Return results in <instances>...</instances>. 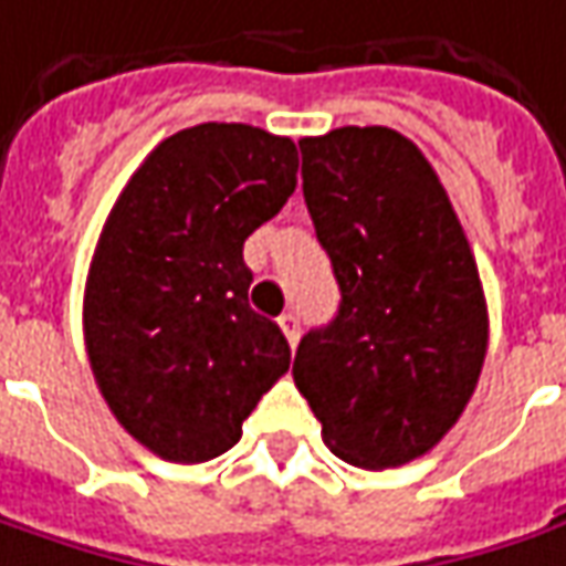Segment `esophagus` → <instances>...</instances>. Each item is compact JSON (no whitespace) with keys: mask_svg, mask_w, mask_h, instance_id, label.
Masks as SVG:
<instances>
[{"mask_svg":"<svg viewBox=\"0 0 566 566\" xmlns=\"http://www.w3.org/2000/svg\"><path fill=\"white\" fill-rule=\"evenodd\" d=\"M279 325H282L284 337H287V344L294 347L300 340V318L294 313H284L282 318H279Z\"/></svg>","mask_w":566,"mask_h":566,"instance_id":"esophagus-1","label":"esophagus"}]
</instances>
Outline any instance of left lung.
Segmentation results:
<instances>
[{
  "label": "left lung",
  "mask_w": 566,
  "mask_h": 566,
  "mask_svg": "<svg viewBox=\"0 0 566 566\" xmlns=\"http://www.w3.org/2000/svg\"><path fill=\"white\" fill-rule=\"evenodd\" d=\"M340 310L294 356L322 440L356 468L421 459L474 394L490 318L474 253L418 145L387 126L300 138Z\"/></svg>",
  "instance_id": "obj_1"
}]
</instances>
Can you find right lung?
Instances as JSON below:
<instances>
[{
  "label": "right lung",
  "instance_id": "add662e5",
  "mask_svg": "<svg viewBox=\"0 0 566 566\" xmlns=\"http://www.w3.org/2000/svg\"><path fill=\"white\" fill-rule=\"evenodd\" d=\"M297 148L248 123L164 138L133 172L92 256L83 334L107 409L154 455L198 464L241 440L291 365L248 303L244 241L297 188Z\"/></svg>",
  "mask_w": 566,
  "mask_h": 566
}]
</instances>
